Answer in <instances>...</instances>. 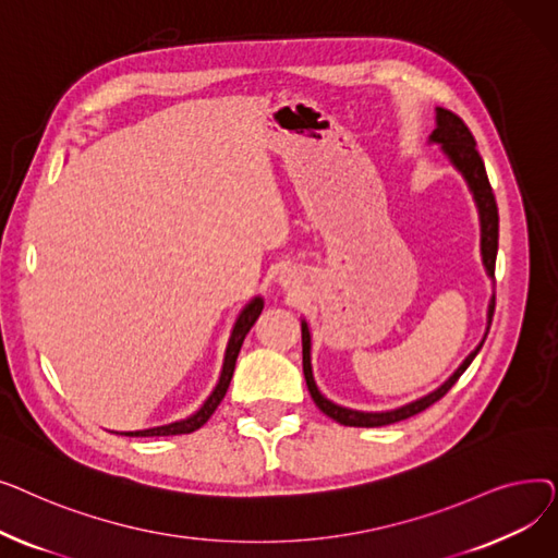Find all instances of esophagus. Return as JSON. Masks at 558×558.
I'll list each match as a JSON object with an SVG mask.
<instances>
[{"instance_id":"34e87169","label":"esophagus","mask_w":558,"mask_h":558,"mask_svg":"<svg viewBox=\"0 0 558 558\" xmlns=\"http://www.w3.org/2000/svg\"><path fill=\"white\" fill-rule=\"evenodd\" d=\"M278 282L289 291H299L305 284V271L296 267V264H287V267L280 269L278 274Z\"/></svg>"}]
</instances>
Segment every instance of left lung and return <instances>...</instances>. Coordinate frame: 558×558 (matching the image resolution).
Masks as SVG:
<instances>
[{
  "mask_svg": "<svg viewBox=\"0 0 558 558\" xmlns=\"http://www.w3.org/2000/svg\"><path fill=\"white\" fill-rule=\"evenodd\" d=\"M429 144H438L441 146V154L448 158V162L461 173V179L465 181L468 190L473 194L475 208L480 215V251H482V264L486 276L493 280L495 278V257H497V230H500V217H497V203L488 183L486 175V167L484 160L477 151V144L473 133L468 131V126L461 122V117H457L454 112L446 110V108H436V129L432 131ZM493 310H495V294L488 301V312H486V332L482 337V341L477 343V348L468 355L459 368L446 379L441 387H436L434 391L425 393L423 398H416L412 402H407L402 407L396 409H387V412H360V409H350L343 404L332 402L330 398H326L324 393L318 391L316 379H314V371H312V330L307 326V320L301 318V332H303V373H305V383L310 389L312 400L316 402V407L324 412L326 416H330L332 421L348 425V427H383V425H391L404 418H412L421 412H425L427 407H432L436 400H441L452 387L457 379L463 375V371L471 366V362L477 357V353L484 345V339L488 335L490 320H493Z\"/></svg>",
  "mask_w": 558,
  "mask_h": 558,
  "instance_id": "1",
  "label": "left lung"
}]
</instances>
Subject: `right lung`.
<instances>
[{
	"label": "right lung",
	"instance_id": "right-lung-1",
	"mask_svg": "<svg viewBox=\"0 0 558 558\" xmlns=\"http://www.w3.org/2000/svg\"><path fill=\"white\" fill-rule=\"evenodd\" d=\"M262 307H264L262 296H255L242 307L238 318H234L230 337H228L226 353H223V366H221V375L217 379V387L213 389V393L208 398H205V402L196 409L194 414H190L187 418H181V421L160 425V427L135 429V432H114V434H124V436H173V434H190V432H194V429H198V427L208 423V418L215 414V409L219 407V402L223 400V396L230 387V379H232V373H234V362H238L242 343H244L248 330L253 328V324L257 320V316L262 314Z\"/></svg>",
	"mask_w": 558,
	"mask_h": 558
}]
</instances>
